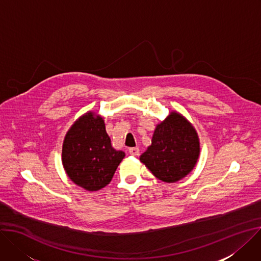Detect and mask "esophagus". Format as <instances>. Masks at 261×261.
Listing matches in <instances>:
<instances>
[{"instance_id": "obj_1", "label": "esophagus", "mask_w": 261, "mask_h": 261, "mask_svg": "<svg viewBox=\"0 0 261 261\" xmlns=\"http://www.w3.org/2000/svg\"><path fill=\"white\" fill-rule=\"evenodd\" d=\"M129 154L132 156H137L139 154V149L138 148H130L129 149Z\"/></svg>"}]
</instances>
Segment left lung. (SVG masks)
Masks as SVG:
<instances>
[{"mask_svg":"<svg viewBox=\"0 0 261 261\" xmlns=\"http://www.w3.org/2000/svg\"><path fill=\"white\" fill-rule=\"evenodd\" d=\"M199 155L196 129L182 114L172 111L156 126L151 146L139 159L157 179L174 183L193 171Z\"/></svg>","mask_w":261,"mask_h":261,"instance_id":"left-lung-1","label":"left lung"}]
</instances>
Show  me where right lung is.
I'll return each instance as SVG.
<instances>
[{
	"mask_svg": "<svg viewBox=\"0 0 261 261\" xmlns=\"http://www.w3.org/2000/svg\"><path fill=\"white\" fill-rule=\"evenodd\" d=\"M125 153L111 146L103 117L87 112L67 131L62 146L66 175L78 186L96 192L111 181Z\"/></svg>",
	"mask_w": 261,
	"mask_h": 261,
	"instance_id": "right-lung-1",
	"label": "right lung"
}]
</instances>
